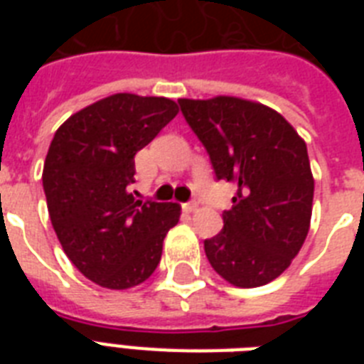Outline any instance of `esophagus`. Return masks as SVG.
<instances>
[{
    "label": "esophagus",
    "mask_w": 364,
    "mask_h": 364,
    "mask_svg": "<svg viewBox=\"0 0 364 364\" xmlns=\"http://www.w3.org/2000/svg\"><path fill=\"white\" fill-rule=\"evenodd\" d=\"M181 208L185 213H193V211L198 208V204H196V202H185V204H181Z\"/></svg>",
    "instance_id": "34e87169"
}]
</instances>
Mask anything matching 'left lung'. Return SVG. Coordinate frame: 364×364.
Segmentation results:
<instances>
[{"instance_id": "8db88e82", "label": "left lung", "mask_w": 364, "mask_h": 364, "mask_svg": "<svg viewBox=\"0 0 364 364\" xmlns=\"http://www.w3.org/2000/svg\"><path fill=\"white\" fill-rule=\"evenodd\" d=\"M217 181L238 185L223 230L204 240L213 270L236 287L285 272L310 228L314 177L306 143L270 107L247 100H177Z\"/></svg>"}]
</instances>
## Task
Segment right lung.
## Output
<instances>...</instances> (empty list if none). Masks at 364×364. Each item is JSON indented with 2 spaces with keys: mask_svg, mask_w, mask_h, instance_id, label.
<instances>
[{
  "mask_svg": "<svg viewBox=\"0 0 364 364\" xmlns=\"http://www.w3.org/2000/svg\"><path fill=\"white\" fill-rule=\"evenodd\" d=\"M176 115L168 98L115 94L71 115L50 141L43 168L50 223L77 270L102 287L145 282L179 221L173 202L128 193L136 153Z\"/></svg>",
  "mask_w": 364,
  "mask_h": 364,
  "instance_id": "right-lung-1",
  "label": "right lung"
}]
</instances>
